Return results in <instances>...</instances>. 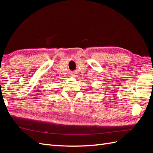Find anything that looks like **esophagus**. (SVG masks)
<instances>
[{
    "instance_id": "1",
    "label": "esophagus",
    "mask_w": 153,
    "mask_h": 153,
    "mask_svg": "<svg viewBox=\"0 0 153 153\" xmlns=\"http://www.w3.org/2000/svg\"><path fill=\"white\" fill-rule=\"evenodd\" d=\"M72 77H76V76H71Z\"/></svg>"
}]
</instances>
